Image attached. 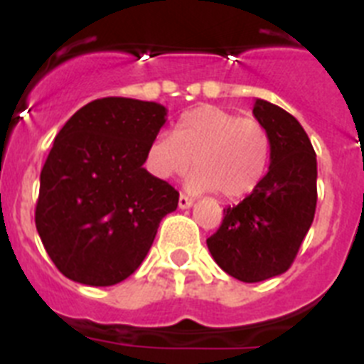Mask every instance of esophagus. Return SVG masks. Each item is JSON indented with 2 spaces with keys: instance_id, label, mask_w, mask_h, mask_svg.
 Masks as SVG:
<instances>
[{
  "instance_id": "esophagus-1",
  "label": "esophagus",
  "mask_w": 364,
  "mask_h": 364,
  "mask_svg": "<svg viewBox=\"0 0 364 364\" xmlns=\"http://www.w3.org/2000/svg\"><path fill=\"white\" fill-rule=\"evenodd\" d=\"M193 205V198L186 197V195H180L178 197V208L180 210H188V208H191Z\"/></svg>"
}]
</instances>
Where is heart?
I'll list each match as a JSON object with an SVG mask.
<instances>
[{
  "mask_svg": "<svg viewBox=\"0 0 364 364\" xmlns=\"http://www.w3.org/2000/svg\"><path fill=\"white\" fill-rule=\"evenodd\" d=\"M193 160L197 169L188 178L191 191L242 198L268 169L269 136L253 118L200 105L180 117L173 134H156L146 151L147 167L159 178L184 175Z\"/></svg>",
  "mask_w": 364,
  "mask_h": 364,
  "instance_id": "b5f03b06",
  "label": "heart"
}]
</instances>
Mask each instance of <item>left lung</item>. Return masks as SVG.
Listing matches in <instances>:
<instances>
[{
	"label": "left lung",
	"mask_w": 364,
	"mask_h": 364,
	"mask_svg": "<svg viewBox=\"0 0 364 364\" xmlns=\"http://www.w3.org/2000/svg\"><path fill=\"white\" fill-rule=\"evenodd\" d=\"M253 117L269 136L268 173L242 202L224 210L220 228L205 240L215 262L242 282L290 268L317 205V159L306 131L266 100H255Z\"/></svg>",
	"instance_id": "obj_1"
}]
</instances>
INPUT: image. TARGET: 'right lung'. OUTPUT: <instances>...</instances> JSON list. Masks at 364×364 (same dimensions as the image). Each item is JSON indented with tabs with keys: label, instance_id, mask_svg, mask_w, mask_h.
<instances>
[{
	"label": "right lung",
	"instance_id": "right-lung-1",
	"mask_svg": "<svg viewBox=\"0 0 364 364\" xmlns=\"http://www.w3.org/2000/svg\"><path fill=\"white\" fill-rule=\"evenodd\" d=\"M167 120L156 102L102 98L56 134L40 175L36 230L56 268L87 286H112L142 264L178 191L144 167Z\"/></svg>",
	"mask_w": 364,
	"mask_h": 364
}]
</instances>
